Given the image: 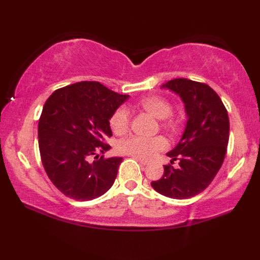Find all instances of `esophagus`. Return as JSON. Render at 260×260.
Returning a JSON list of instances; mask_svg holds the SVG:
<instances>
[{
    "label": "esophagus",
    "instance_id": "esophagus-1",
    "mask_svg": "<svg viewBox=\"0 0 260 260\" xmlns=\"http://www.w3.org/2000/svg\"><path fill=\"white\" fill-rule=\"evenodd\" d=\"M136 160H138L141 165H148V160L147 159H143V158H138V157H134Z\"/></svg>",
    "mask_w": 260,
    "mask_h": 260
}]
</instances>
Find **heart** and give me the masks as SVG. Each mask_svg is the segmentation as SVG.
<instances>
[{"label": "heart", "instance_id": "1", "mask_svg": "<svg viewBox=\"0 0 260 260\" xmlns=\"http://www.w3.org/2000/svg\"><path fill=\"white\" fill-rule=\"evenodd\" d=\"M139 107L150 113L157 119L161 120V126L170 132L178 129L179 121L172 114V104L166 99L158 95H150L139 101ZM129 116L125 108H119L110 118V127L114 134L121 135L128 129ZM167 142L161 136L155 138H143V136L132 135L121 140L118 144V150L126 155L138 158H150L156 152L164 150Z\"/></svg>", "mask_w": 260, "mask_h": 260}]
</instances>
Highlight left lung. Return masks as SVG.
<instances>
[{
  "label": "left lung",
  "mask_w": 260,
  "mask_h": 260,
  "mask_svg": "<svg viewBox=\"0 0 260 260\" xmlns=\"http://www.w3.org/2000/svg\"><path fill=\"white\" fill-rule=\"evenodd\" d=\"M161 88L181 98L188 119L181 140L167 153L172 158L171 164L179 160V167L165 165L162 177L151 186L170 199H190L212 182L225 159L230 139L228 113L219 95L206 83L179 78Z\"/></svg>",
  "instance_id": "1"
}]
</instances>
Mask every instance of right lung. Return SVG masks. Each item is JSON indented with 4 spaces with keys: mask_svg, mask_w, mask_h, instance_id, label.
<instances>
[{
    "mask_svg": "<svg viewBox=\"0 0 260 260\" xmlns=\"http://www.w3.org/2000/svg\"><path fill=\"white\" fill-rule=\"evenodd\" d=\"M128 98L98 81H81L59 88L46 101L39 149L48 178L65 196L91 201L111 188L122 158H99L98 153L111 148L104 143L112 135L109 120Z\"/></svg>",
    "mask_w": 260,
    "mask_h": 260,
    "instance_id": "obj_1",
    "label": "right lung"
}]
</instances>
